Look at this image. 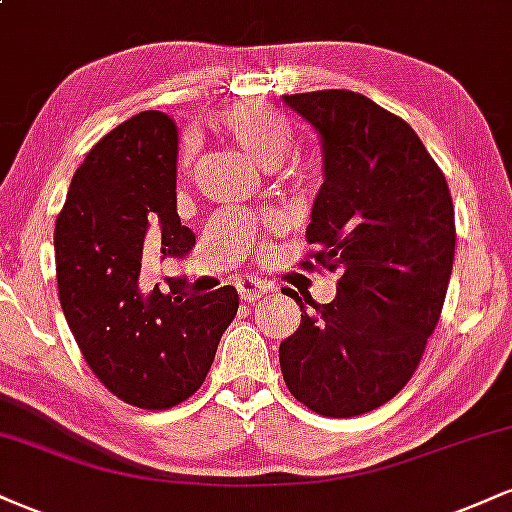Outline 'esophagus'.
I'll list each match as a JSON object with an SVG mask.
<instances>
[{
  "mask_svg": "<svg viewBox=\"0 0 512 512\" xmlns=\"http://www.w3.org/2000/svg\"><path fill=\"white\" fill-rule=\"evenodd\" d=\"M267 291H269V286L264 284V281H260V279H240V281H238V293H240V298H243V301H248V303L260 301V298H262Z\"/></svg>",
  "mask_w": 512,
  "mask_h": 512,
  "instance_id": "esophagus-1",
  "label": "esophagus"
}]
</instances>
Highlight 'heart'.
I'll list each match as a JSON object with an SVG mask.
<instances>
[{"label": "heart", "instance_id": "heart-1", "mask_svg": "<svg viewBox=\"0 0 512 512\" xmlns=\"http://www.w3.org/2000/svg\"><path fill=\"white\" fill-rule=\"evenodd\" d=\"M211 125L219 129L221 134H226L231 142H236L240 149L248 151L257 163H262L264 168L279 166L293 149V132L289 122L284 120V115H279L276 110L267 108V105L243 101L233 103L228 108H223L211 117ZM180 161L192 163V149L190 144L182 146ZM228 214V226H240L248 228V233H255V228H250L248 219H240L236 211H226ZM281 219L276 214H264L257 226V233H274L279 231Z\"/></svg>", "mask_w": 512, "mask_h": 512}]
</instances>
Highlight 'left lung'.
Returning a JSON list of instances; mask_svg holds the SVG:
<instances>
[{
  "label": "left lung",
  "mask_w": 512,
  "mask_h": 512,
  "mask_svg": "<svg viewBox=\"0 0 512 512\" xmlns=\"http://www.w3.org/2000/svg\"><path fill=\"white\" fill-rule=\"evenodd\" d=\"M284 103L315 127L325 158L301 267L339 281L322 305L281 291L301 305V325L279 346L281 373L315 414L349 419L390 402L419 366L448 291L455 209L443 170L402 117L339 88Z\"/></svg>",
  "instance_id": "obj_1"
}]
</instances>
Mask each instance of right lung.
<instances>
[{"mask_svg": "<svg viewBox=\"0 0 512 512\" xmlns=\"http://www.w3.org/2000/svg\"><path fill=\"white\" fill-rule=\"evenodd\" d=\"M178 129L144 110L88 151L57 216V289L88 368L122 402L170 409L202 387L238 313L233 286L195 296L139 291L151 243L182 257L195 233L175 199Z\"/></svg>", "mask_w": 512, "mask_h": 512, "instance_id": "1", "label": "right lung"}]
</instances>
